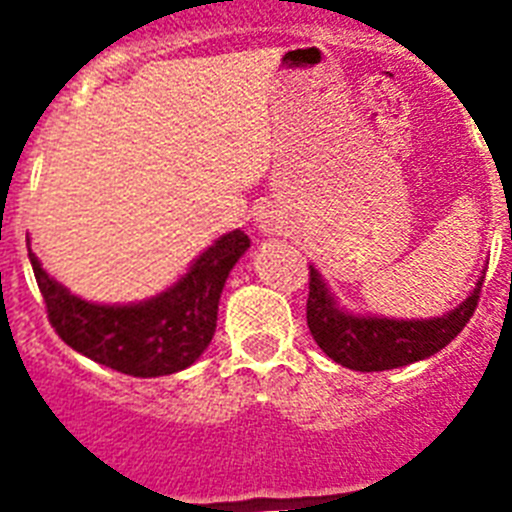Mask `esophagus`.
I'll list each match as a JSON object with an SVG mask.
<instances>
[{"mask_svg":"<svg viewBox=\"0 0 512 512\" xmlns=\"http://www.w3.org/2000/svg\"><path fill=\"white\" fill-rule=\"evenodd\" d=\"M255 225L260 233H276L279 231V223H276V217H273L271 209H260L255 215Z\"/></svg>","mask_w":512,"mask_h":512,"instance_id":"obj_1","label":"esophagus"}]
</instances>
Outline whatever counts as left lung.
I'll return each mask as SVG.
<instances>
[{"label":"left lung","instance_id":"1","mask_svg":"<svg viewBox=\"0 0 512 512\" xmlns=\"http://www.w3.org/2000/svg\"><path fill=\"white\" fill-rule=\"evenodd\" d=\"M476 287L452 311L433 319H390L374 313H353L342 308L319 268L311 265V295H308V329L313 340L332 361L356 372H385L430 358L460 335L478 305Z\"/></svg>","mask_w":512,"mask_h":512}]
</instances>
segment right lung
<instances>
[{"label": "right lung", "mask_w": 512, "mask_h": 512, "mask_svg": "<svg viewBox=\"0 0 512 512\" xmlns=\"http://www.w3.org/2000/svg\"><path fill=\"white\" fill-rule=\"evenodd\" d=\"M249 249L241 228L215 239L175 284L138 303H92L44 271L28 249L47 316L76 353L132 377H164L188 369L209 348L225 279Z\"/></svg>", "instance_id": "add662e5"}]
</instances>
